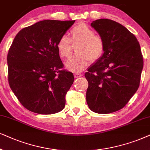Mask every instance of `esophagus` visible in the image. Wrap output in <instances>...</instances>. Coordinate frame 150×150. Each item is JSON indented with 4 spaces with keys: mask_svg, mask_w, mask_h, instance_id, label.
<instances>
[{
    "mask_svg": "<svg viewBox=\"0 0 150 150\" xmlns=\"http://www.w3.org/2000/svg\"><path fill=\"white\" fill-rule=\"evenodd\" d=\"M74 76H75V77H76V78H78V77H80L82 76V75H81V74H80V73H77L74 74Z\"/></svg>",
    "mask_w": 150,
    "mask_h": 150,
    "instance_id": "1",
    "label": "esophagus"
}]
</instances>
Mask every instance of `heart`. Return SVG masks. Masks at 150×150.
Segmentation results:
<instances>
[{"label":"heart","instance_id":"b5f03b06","mask_svg":"<svg viewBox=\"0 0 150 150\" xmlns=\"http://www.w3.org/2000/svg\"><path fill=\"white\" fill-rule=\"evenodd\" d=\"M71 40L67 34L62 35L57 41V49L62 58H69L71 55L73 43H79L77 53L65 64L70 71L79 72L88 65L90 60L96 61L102 56L105 51V42L102 37L95 34V31L84 23H80L71 30Z\"/></svg>","mask_w":150,"mask_h":150}]
</instances>
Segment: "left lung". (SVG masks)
I'll return each instance as SVG.
<instances>
[{
  "instance_id": "left-lung-1",
  "label": "left lung",
  "mask_w": 150,
  "mask_h": 150,
  "mask_svg": "<svg viewBox=\"0 0 150 150\" xmlns=\"http://www.w3.org/2000/svg\"><path fill=\"white\" fill-rule=\"evenodd\" d=\"M91 27L104 40L105 51L85 73L86 101L93 112L112 113L123 108L139 88L143 55L137 38L121 24L99 19Z\"/></svg>"
}]
</instances>
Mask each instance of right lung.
<instances>
[{
  "label": "right lung",
  "instance_id": "1",
  "mask_svg": "<svg viewBox=\"0 0 150 150\" xmlns=\"http://www.w3.org/2000/svg\"><path fill=\"white\" fill-rule=\"evenodd\" d=\"M75 21L45 20L21 29L7 55L8 81L25 108L51 115L62 110L74 81L63 70L57 43Z\"/></svg>",
  "mask_w": 150,
  "mask_h": 150
}]
</instances>
